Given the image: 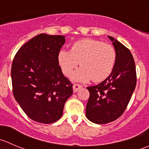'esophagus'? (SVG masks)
<instances>
[{
  "mask_svg": "<svg viewBox=\"0 0 149 149\" xmlns=\"http://www.w3.org/2000/svg\"><path fill=\"white\" fill-rule=\"evenodd\" d=\"M82 87V86L81 85H80V84H74L73 86V92H78V91H79V89H80Z\"/></svg>",
  "mask_w": 149,
  "mask_h": 149,
  "instance_id": "34e87169",
  "label": "esophagus"
}]
</instances>
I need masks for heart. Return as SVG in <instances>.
Segmentation results:
<instances>
[{"instance_id":"obj_1","label":"heart","mask_w":149,"mask_h":149,"mask_svg":"<svg viewBox=\"0 0 149 149\" xmlns=\"http://www.w3.org/2000/svg\"><path fill=\"white\" fill-rule=\"evenodd\" d=\"M57 60L62 71L67 76H70L80 63L81 67L72 75L73 81L86 82L92 79L94 82H100L113 71L116 54L109 44L86 39L74 43L70 51L60 50Z\"/></svg>"}]
</instances>
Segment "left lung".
Here are the masks:
<instances>
[{
    "label": "left lung",
    "instance_id": "obj_1",
    "mask_svg": "<svg viewBox=\"0 0 149 149\" xmlns=\"http://www.w3.org/2000/svg\"><path fill=\"white\" fill-rule=\"evenodd\" d=\"M116 54L114 68L109 76L99 84L88 86L89 97L86 116L98 125L115 121L123 114L135 89L136 69L130 51L111 36Z\"/></svg>",
    "mask_w": 149,
    "mask_h": 149
}]
</instances>
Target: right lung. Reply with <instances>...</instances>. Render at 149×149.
Here are the masks:
<instances>
[{
  "instance_id": "add662e5",
  "label": "right lung",
  "mask_w": 149,
  "mask_h": 149,
  "mask_svg": "<svg viewBox=\"0 0 149 149\" xmlns=\"http://www.w3.org/2000/svg\"><path fill=\"white\" fill-rule=\"evenodd\" d=\"M63 36L41 34L24 44L11 65L13 94L29 118L43 124L63 116L73 84L65 77L57 55L65 42Z\"/></svg>"
}]
</instances>
